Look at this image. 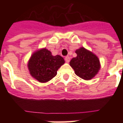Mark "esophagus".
Returning a JSON list of instances; mask_svg holds the SVG:
<instances>
[{"label":"esophagus","instance_id":"34e87169","mask_svg":"<svg viewBox=\"0 0 123 123\" xmlns=\"http://www.w3.org/2000/svg\"><path fill=\"white\" fill-rule=\"evenodd\" d=\"M64 59H65V61L67 62V63H68L69 62V61H70V58H69V56H66L65 58H64Z\"/></svg>","mask_w":123,"mask_h":123}]
</instances>
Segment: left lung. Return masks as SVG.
I'll use <instances>...</instances> for the list:
<instances>
[{"label":"left lung","instance_id":"left-lung-1","mask_svg":"<svg viewBox=\"0 0 123 123\" xmlns=\"http://www.w3.org/2000/svg\"><path fill=\"white\" fill-rule=\"evenodd\" d=\"M75 53L77 56L69 62V65L74 69L75 74L86 80L95 77L100 69L99 60L97 56L84 47L77 49Z\"/></svg>","mask_w":123,"mask_h":123}]
</instances>
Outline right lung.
<instances>
[{
	"instance_id": "obj_1",
	"label": "right lung",
	"mask_w": 123,
	"mask_h": 123,
	"mask_svg": "<svg viewBox=\"0 0 123 123\" xmlns=\"http://www.w3.org/2000/svg\"><path fill=\"white\" fill-rule=\"evenodd\" d=\"M64 62L61 56H53L46 48H41L32 55L28 62V68L32 77L44 83L55 77L58 69Z\"/></svg>"
}]
</instances>
